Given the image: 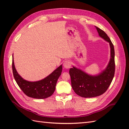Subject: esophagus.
Segmentation results:
<instances>
[{"label": "esophagus", "mask_w": 129, "mask_h": 129, "mask_svg": "<svg viewBox=\"0 0 129 129\" xmlns=\"http://www.w3.org/2000/svg\"><path fill=\"white\" fill-rule=\"evenodd\" d=\"M71 66V63L69 61H65L63 63V67L66 69H68Z\"/></svg>", "instance_id": "1"}]
</instances>
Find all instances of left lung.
Instances as JSON below:
<instances>
[{
  "label": "left lung",
  "mask_w": 129,
  "mask_h": 129,
  "mask_svg": "<svg viewBox=\"0 0 129 129\" xmlns=\"http://www.w3.org/2000/svg\"><path fill=\"white\" fill-rule=\"evenodd\" d=\"M99 35L109 43L110 59L107 68L98 75L90 76L75 67L70 68L71 85L77 95L92 98L104 93L109 87L115 73V51L113 43L103 30L95 26Z\"/></svg>",
  "instance_id": "8db88e82"
}]
</instances>
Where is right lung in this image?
Listing matches in <instances>:
<instances>
[{
	"mask_svg": "<svg viewBox=\"0 0 129 129\" xmlns=\"http://www.w3.org/2000/svg\"><path fill=\"white\" fill-rule=\"evenodd\" d=\"M12 68L15 81L26 95L33 98L45 99L52 95L55 91L57 80L61 74L62 66L61 65L45 78L36 82L27 81L19 75L14 66L13 56Z\"/></svg>",
	"mask_w": 129,
	"mask_h": 129,
	"instance_id": "1",
	"label": "right lung"
}]
</instances>
